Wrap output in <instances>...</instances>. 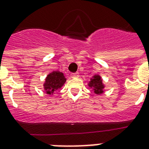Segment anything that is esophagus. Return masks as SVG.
Masks as SVG:
<instances>
[{
	"label": "esophagus",
	"mask_w": 149,
	"mask_h": 149,
	"mask_svg": "<svg viewBox=\"0 0 149 149\" xmlns=\"http://www.w3.org/2000/svg\"><path fill=\"white\" fill-rule=\"evenodd\" d=\"M79 77V75L78 72H75V73H72V74H71V77H72V78H77V77Z\"/></svg>",
	"instance_id": "esophagus-1"
}]
</instances>
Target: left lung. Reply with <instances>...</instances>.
<instances>
[{"mask_svg": "<svg viewBox=\"0 0 149 149\" xmlns=\"http://www.w3.org/2000/svg\"><path fill=\"white\" fill-rule=\"evenodd\" d=\"M88 86L97 95L104 93V89L105 87V85L103 83V79L100 75L96 74L93 76L92 78H91V80L89 81Z\"/></svg>", "mask_w": 149, "mask_h": 149, "instance_id": "8db88e82", "label": "left lung"}]
</instances>
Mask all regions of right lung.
<instances>
[{"label":"right lung","mask_w":149,"mask_h":149,"mask_svg":"<svg viewBox=\"0 0 149 149\" xmlns=\"http://www.w3.org/2000/svg\"><path fill=\"white\" fill-rule=\"evenodd\" d=\"M66 81L63 72L59 71H52L49 73L45 78V83L43 84L44 90L48 95H53L57 90L60 89Z\"/></svg>","instance_id":"add662e5"}]
</instances>
